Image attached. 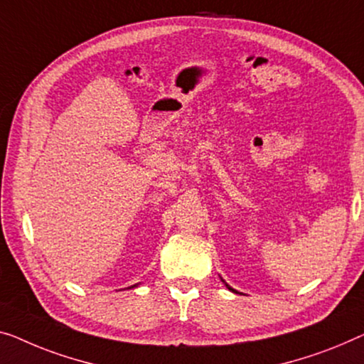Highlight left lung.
<instances>
[{"instance_id": "obj_1", "label": "left lung", "mask_w": 364, "mask_h": 364, "mask_svg": "<svg viewBox=\"0 0 364 364\" xmlns=\"http://www.w3.org/2000/svg\"><path fill=\"white\" fill-rule=\"evenodd\" d=\"M227 287H229V289H230V291H234V289H232V287H230V286H227Z\"/></svg>"}]
</instances>
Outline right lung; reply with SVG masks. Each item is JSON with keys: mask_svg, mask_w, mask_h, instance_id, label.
Here are the masks:
<instances>
[{"mask_svg": "<svg viewBox=\"0 0 364 364\" xmlns=\"http://www.w3.org/2000/svg\"><path fill=\"white\" fill-rule=\"evenodd\" d=\"M132 287H134V286H132Z\"/></svg>", "mask_w": 364, "mask_h": 364, "instance_id": "right-lung-1", "label": "right lung"}]
</instances>
